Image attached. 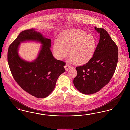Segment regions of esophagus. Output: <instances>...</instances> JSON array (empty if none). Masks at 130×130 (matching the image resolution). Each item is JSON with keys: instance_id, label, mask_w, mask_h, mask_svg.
Wrapping results in <instances>:
<instances>
[{"instance_id": "34e87169", "label": "esophagus", "mask_w": 130, "mask_h": 130, "mask_svg": "<svg viewBox=\"0 0 130 130\" xmlns=\"http://www.w3.org/2000/svg\"><path fill=\"white\" fill-rule=\"evenodd\" d=\"M64 68H65L66 70L67 71H68L70 68H72V66H71L70 64H69L67 63V64H66V66H64Z\"/></svg>"}]
</instances>
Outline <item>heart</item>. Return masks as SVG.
<instances>
[{
	"mask_svg": "<svg viewBox=\"0 0 130 130\" xmlns=\"http://www.w3.org/2000/svg\"><path fill=\"white\" fill-rule=\"evenodd\" d=\"M60 38L54 43V52L58 59L68 56L70 50L71 60L76 64H82L88 62L94 53L96 45L95 38L83 30H68Z\"/></svg>",
	"mask_w": 130,
	"mask_h": 130,
	"instance_id": "1",
	"label": "heart"
}]
</instances>
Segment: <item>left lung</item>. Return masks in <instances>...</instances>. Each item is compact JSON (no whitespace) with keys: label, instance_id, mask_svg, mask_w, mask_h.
<instances>
[{"label":"left lung","instance_id":"8db88e82","mask_svg":"<svg viewBox=\"0 0 130 130\" xmlns=\"http://www.w3.org/2000/svg\"><path fill=\"white\" fill-rule=\"evenodd\" d=\"M100 40L94 53L86 64L76 67L77 76L74 79L76 89L85 94L99 91L110 81L116 69L118 48L108 32L94 27Z\"/></svg>","mask_w":130,"mask_h":130}]
</instances>
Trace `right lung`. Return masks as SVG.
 <instances>
[{
    "instance_id": "right-lung-1",
    "label": "right lung",
    "mask_w": 130,
    "mask_h": 130,
    "mask_svg": "<svg viewBox=\"0 0 130 130\" xmlns=\"http://www.w3.org/2000/svg\"><path fill=\"white\" fill-rule=\"evenodd\" d=\"M25 41L43 44L37 58L32 62L24 61L18 54L20 42ZM51 46V39L32 28L21 32L8 50L7 61L14 79L24 91L38 98L48 96L59 75L65 72L66 63L54 58Z\"/></svg>"
}]
</instances>
